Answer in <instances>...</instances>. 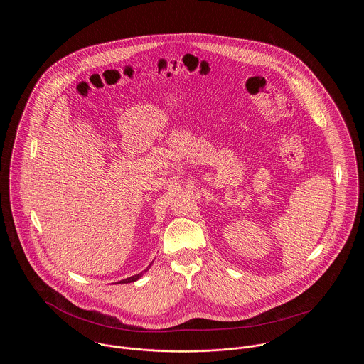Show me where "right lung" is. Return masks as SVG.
<instances>
[{"label":"right lung","mask_w":364,"mask_h":364,"mask_svg":"<svg viewBox=\"0 0 364 364\" xmlns=\"http://www.w3.org/2000/svg\"><path fill=\"white\" fill-rule=\"evenodd\" d=\"M151 266V264H150ZM150 266L146 269V270H143L141 273H139V274H134V276H132V277H127V279H123V280H120V282H117V283H132V282H136V280H139L143 274H144V272H147L149 269H150Z\"/></svg>","instance_id":"right-lung-1"}]
</instances>
